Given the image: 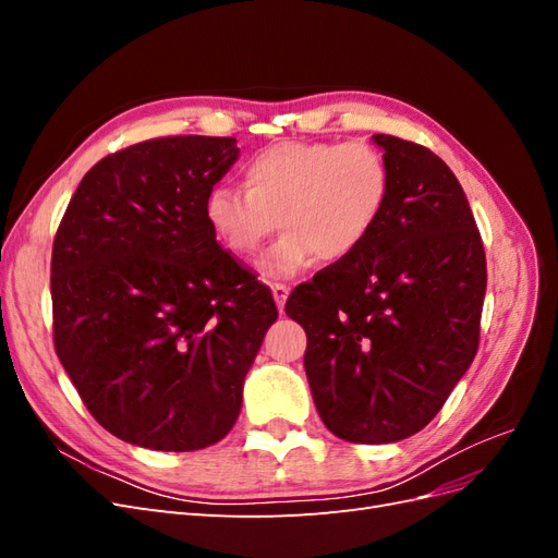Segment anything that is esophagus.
Listing matches in <instances>:
<instances>
[{
	"instance_id": "34e87169",
	"label": "esophagus",
	"mask_w": 558,
	"mask_h": 558,
	"mask_svg": "<svg viewBox=\"0 0 558 558\" xmlns=\"http://www.w3.org/2000/svg\"><path fill=\"white\" fill-rule=\"evenodd\" d=\"M289 293H291V289H289V286H286V283H272V295H275V302H277L279 312H283L286 298H289Z\"/></svg>"
}]
</instances>
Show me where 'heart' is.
<instances>
[{"label":"heart","mask_w":558,"mask_h":558,"mask_svg":"<svg viewBox=\"0 0 558 558\" xmlns=\"http://www.w3.org/2000/svg\"><path fill=\"white\" fill-rule=\"evenodd\" d=\"M244 191L214 185L205 216L234 258H253L279 226L267 251V277H293L316 258L344 263L373 238L391 197V170L365 142H279L242 167Z\"/></svg>","instance_id":"1"}]
</instances>
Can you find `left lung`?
<instances>
[{"instance_id":"obj_1","label":"left lung","mask_w":558,"mask_h":558,"mask_svg":"<svg viewBox=\"0 0 558 558\" xmlns=\"http://www.w3.org/2000/svg\"><path fill=\"white\" fill-rule=\"evenodd\" d=\"M391 197L373 238L300 283L316 410L347 442H398L428 426L480 347L486 256L459 179L430 148L375 134Z\"/></svg>"}]
</instances>
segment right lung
I'll list each match as a JSON object with an SVG mask.
<instances>
[{
	"instance_id": "right-lung-1",
	"label": "right lung",
	"mask_w": 558,
	"mask_h": 558,
	"mask_svg": "<svg viewBox=\"0 0 558 558\" xmlns=\"http://www.w3.org/2000/svg\"><path fill=\"white\" fill-rule=\"evenodd\" d=\"M232 137H158L99 160L50 258L53 344L88 412L123 442L205 449L230 433L272 291L218 246L205 199Z\"/></svg>"
}]
</instances>
